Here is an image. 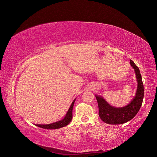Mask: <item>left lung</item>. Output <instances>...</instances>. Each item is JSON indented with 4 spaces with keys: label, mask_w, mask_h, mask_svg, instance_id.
Masks as SVG:
<instances>
[{
    "label": "left lung",
    "mask_w": 157,
    "mask_h": 157,
    "mask_svg": "<svg viewBox=\"0 0 157 157\" xmlns=\"http://www.w3.org/2000/svg\"><path fill=\"white\" fill-rule=\"evenodd\" d=\"M130 63L134 68L138 86L136 96L132 101L124 107L116 108L110 106L102 97L96 96L99 109V116L103 121L110 124H119L128 122L139 112L144 98V86L138 67L132 60Z\"/></svg>",
    "instance_id": "1"
}]
</instances>
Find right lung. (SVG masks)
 <instances>
[{
    "label": "right lung",
    "instance_id": "right-lung-1",
    "mask_svg": "<svg viewBox=\"0 0 157 157\" xmlns=\"http://www.w3.org/2000/svg\"><path fill=\"white\" fill-rule=\"evenodd\" d=\"M75 101V100H74L72 102L68 111L67 112L66 116L64 117V119H62V120L54 123L49 124H36V125L44 129H50V130L60 128L63 127V126L68 125L71 122L72 119V110H73V107Z\"/></svg>",
    "mask_w": 157,
    "mask_h": 157
}]
</instances>
